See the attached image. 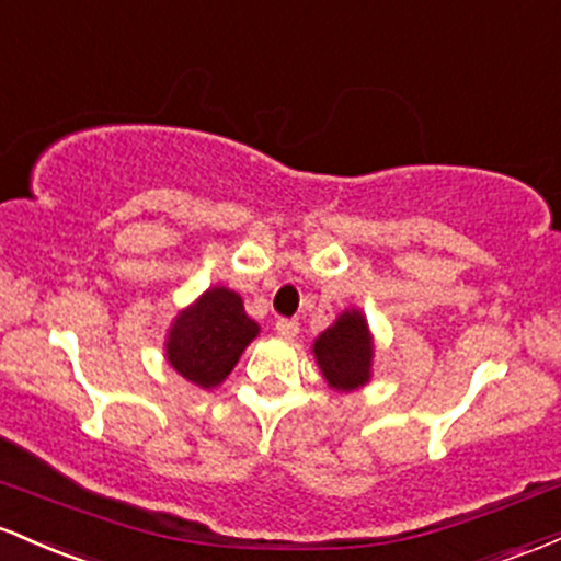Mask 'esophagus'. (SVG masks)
Masks as SVG:
<instances>
[{"instance_id":"34e87169","label":"esophagus","mask_w":561,"mask_h":561,"mask_svg":"<svg viewBox=\"0 0 561 561\" xmlns=\"http://www.w3.org/2000/svg\"><path fill=\"white\" fill-rule=\"evenodd\" d=\"M275 333H278L280 339H294L299 333V323H297V320L280 318L278 323H275Z\"/></svg>"}]
</instances>
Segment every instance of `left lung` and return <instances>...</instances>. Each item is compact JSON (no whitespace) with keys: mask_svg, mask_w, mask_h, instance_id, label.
Instances as JSON below:
<instances>
[{"mask_svg":"<svg viewBox=\"0 0 561 561\" xmlns=\"http://www.w3.org/2000/svg\"><path fill=\"white\" fill-rule=\"evenodd\" d=\"M374 333L368 318L350 307L312 342V355L325 383L336 392H355L374 376Z\"/></svg>","mask_w":561,"mask_h":561,"instance_id":"8db88e82","label":"left lung"}]
</instances>
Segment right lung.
Listing matches in <instances>:
<instances>
[{"mask_svg": "<svg viewBox=\"0 0 561 561\" xmlns=\"http://www.w3.org/2000/svg\"><path fill=\"white\" fill-rule=\"evenodd\" d=\"M256 336L260 323L243 310L241 294L211 286L174 314L163 339V357L182 379L214 389L228 379Z\"/></svg>", "mask_w": 561, "mask_h": 561, "instance_id": "1", "label": "right lung"}]
</instances>
